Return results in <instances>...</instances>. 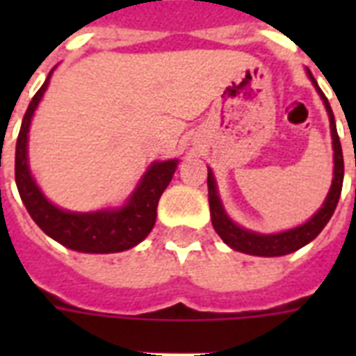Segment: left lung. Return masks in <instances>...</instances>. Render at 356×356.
<instances>
[{"label":"left lung","instance_id":"1","mask_svg":"<svg viewBox=\"0 0 356 356\" xmlns=\"http://www.w3.org/2000/svg\"><path fill=\"white\" fill-rule=\"evenodd\" d=\"M310 81L314 83V86L320 92L323 105L329 114V122H331V134H332V149H334V177H332V184L327 200L323 201V205L314 216L310 218L309 222L299 225L296 229L284 231V233L277 234H260L254 231H248V229L240 227L236 223L227 216V212L223 211L222 200L218 195L216 181L214 175L209 170V177H207V184H209V205H211V220L212 227L220 234L223 242L227 243L229 248L242 251V253L254 254V257H282V254L293 253L309 242H312L318 234L323 231L327 222L331 220L332 212L337 209L338 200H340V192H342V183H343V155H342V145H340V138L337 133V123H334V114L332 108L327 102L325 94L320 90V86L309 72Z\"/></svg>","mask_w":356,"mask_h":356}]
</instances>
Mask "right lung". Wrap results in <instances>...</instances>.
Wrapping results in <instances>:
<instances>
[{"label":"right lung","mask_w":356,"mask_h":356,"mask_svg":"<svg viewBox=\"0 0 356 356\" xmlns=\"http://www.w3.org/2000/svg\"><path fill=\"white\" fill-rule=\"evenodd\" d=\"M49 77L51 72L47 75L46 83L40 86V90L31 99L16 140L14 175H16L19 197L36 225L47 236L63 243L64 248L81 253H118L134 248L151 233L155 225L156 205L175 173L177 159L153 162L122 209L68 212L55 207L42 194L27 164V133H29L31 118L49 85Z\"/></svg>","instance_id":"right-lung-1"}]
</instances>
